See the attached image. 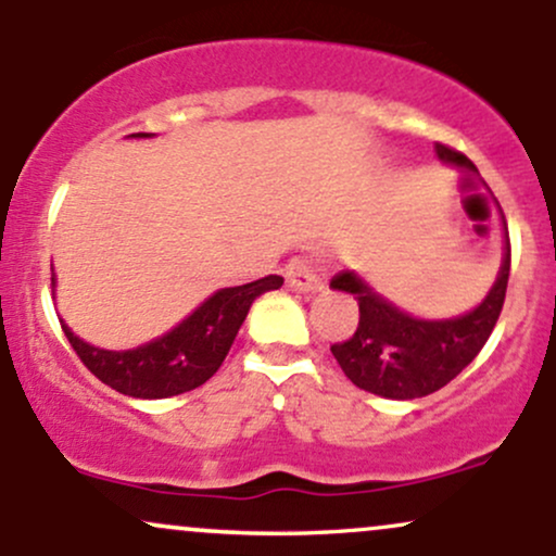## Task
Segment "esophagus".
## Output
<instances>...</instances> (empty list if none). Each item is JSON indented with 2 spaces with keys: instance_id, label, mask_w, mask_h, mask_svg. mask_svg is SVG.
I'll return each mask as SVG.
<instances>
[{
  "instance_id": "esophagus-1",
  "label": "esophagus",
  "mask_w": 556,
  "mask_h": 556,
  "mask_svg": "<svg viewBox=\"0 0 556 556\" xmlns=\"http://www.w3.org/2000/svg\"><path fill=\"white\" fill-rule=\"evenodd\" d=\"M285 279H287V287L298 292H316L324 287L321 277H318L314 266H311L305 258H292L285 269Z\"/></svg>"
}]
</instances>
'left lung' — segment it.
<instances>
[{"instance_id":"left-lung-1","label":"left lung","mask_w":556,"mask_h":556,"mask_svg":"<svg viewBox=\"0 0 556 556\" xmlns=\"http://www.w3.org/2000/svg\"><path fill=\"white\" fill-rule=\"evenodd\" d=\"M437 156L452 167L476 172V164L468 156L444 143H437ZM507 279L509 238L504 245L500 277L483 303L463 316L426 321L389 303L355 271H340L331 277L329 287L350 292L358 300L361 321L350 340L331 344V355L344 376L366 392L389 400L426 397L450 384L481 353L502 314Z\"/></svg>"}]
</instances>
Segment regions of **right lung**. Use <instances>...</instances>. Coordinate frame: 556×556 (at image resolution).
<instances>
[{
	"label": "right lung",
	"instance_id": "obj_1",
	"mask_svg": "<svg viewBox=\"0 0 556 556\" xmlns=\"http://www.w3.org/2000/svg\"><path fill=\"white\" fill-rule=\"evenodd\" d=\"M146 136L149 132H136V138ZM282 285V277L269 274L256 282L216 290L167 334L132 350L93 348L73 334L65 321L60 324L83 366L106 387L140 400L175 397V394L206 384L219 371L253 300L269 290H279Z\"/></svg>",
	"mask_w": 556,
	"mask_h": 556
}]
</instances>
